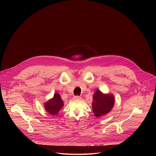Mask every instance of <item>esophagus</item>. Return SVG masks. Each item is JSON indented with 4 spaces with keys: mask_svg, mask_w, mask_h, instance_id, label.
<instances>
[{
    "mask_svg": "<svg viewBox=\"0 0 156 156\" xmlns=\"http://www.w3.org/2000/svg\"><path fill=\"white\" fill-rule=\"evenodd\" d=\"M81 99V97L79 96V95H76L73 97V100H80Z\"/></svg>",
    "mask_w": 156,
    "mask_h": 156,
    "instance_id": "esophagus-1",
    "label": "esophagus"
}]
</instances>
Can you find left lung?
Returning a JSON list of instances; mask_svg holds the SVG:
<instances>
[{
    "label": "left lung",
    "mask_w": 156,
    "mask_h": 156,
    "mask_svg": "<svg viewBox=\"0 0 156 156\" xmlns=\"http://www.w3.org/2000/svg\"><path fill=\"white\" fill-rule=\"evenodd\" d=\"M115 98L112 94H103L97 89L93 96L92 111L95 116L100 117L111 111L114 106Z\"/></svg>",
    "instance_id": "8db88e82"
}]
</instances>
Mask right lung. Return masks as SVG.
<instances>
[{"mask_svg": "<svg viewBox=\"0 0 156 156\" xmlns=\"http://www.w3.org/2000/svg\"><path fill=\"white\" fill-rule=\"evenodd\" d=\"M64 106V102L58 93H55L52 98L44 103L45 111L51 115H55Z\"/></svg>", "mask_w": 156, "mask_h": 156, "instance_id": "add662e5", "label": "right lung"}]
</instances>
